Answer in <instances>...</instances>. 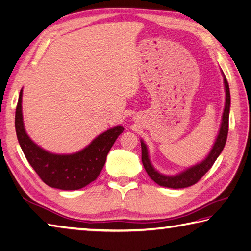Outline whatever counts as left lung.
I'll return each mask as SVG.
<instances>
[{
    "label": "left lung",
    "mask_w": 251,
    "mask_h": 251,
    "mask_svg": "<svg viewBox=\"0 0 251 251\" xmlns=\"http://www.w3.org/2000/svg\"><path fill=\"white\" fill-rule=\"evenodd\" d=\"M221 73L223 76V84H225V90H226L225 109H223L221 124H220L219 132H218V136L216 138L214 145H212L211 150L201 162L182 170V172H180L179 174L164 175L162 173H159L157 169L154 168L150 159V154H149L148 146L142 139L140 140L141 153H142L141 159H142L143 167H145L149 177H150L154 182H156L158 185L165 186V188H170V189H184V188H188V186L193 185L208 172V170L211 168V166L216 162L218 156L221 154L223 148L226 146V138H227L228 115H230V108H231V95H230V88H228V83L225 76V73L222 71Z\"/></svg>",
    "instance_id": "left-lung-1"
}]
</instances>
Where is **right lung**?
Listing matches in <instances>:
<instances>
[{
	"label": "right lung",
	"instance_id": "right-lung-1",
	"mask_svg": "<svg viewBox=\"0 0 251 251\" xmlns=\"http://www.w3.org/2000/svg\"><path fill=\"white\" fill-rule=\"evenodd\" d=\"M23 89L16 108L15 127L25 158L47 185L59 190H78L97 179L106 155L124 128L117 125L97 136L81 151L56 154L37 146L26 134L23 117Z\"/></svg>",
	"mask_w": 251,
	"mask_h": 251
}]
</instances>
